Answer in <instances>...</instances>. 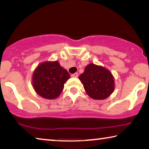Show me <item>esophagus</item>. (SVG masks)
<instances>
[{
	"label": "esophagus",
	"instance_id": "34e87169",
	"mask_svg": "<svg viewBox=\"0 0 149 149\" xmlns=\"http://www.w3.org/2000/svg\"><path fill=\"white\" fill-rule=\"evenodd\" d=\"M72 77H78V74L77 73H75L74 74H72Z\"/></svg>",
	"mask_w": 149,
	"mask_h": 149
}]
</instances>
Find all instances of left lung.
Masks as SVG:
<instances>
[{
    "label": "left lung",
    "instance_id": "8db88e82",
    "mask_svg": "<svg viewBox=\"0 0 149 149\" xmlns=\"http://www.w3.org/2000/svg\"><path fill=\"white\" fill-rule=\"evenodd\" d=\"M87 94L93 99L104 100L114 92V78L106 68L91 63L79 76Z\"/></svg>",
    "mask_w": 149,
    "mask_h": 149
}]
</instances>
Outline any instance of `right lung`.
Masks as SVG:
<instances>
[{"label":"right lung","mask_w":149,"mask_h":149,"mask_svg":"<svg viewBox=\"0 0 149 149\" xmlns=\"http://www.w3.org/2000/svg\"><path fill=\"white\" fill-rule=\"evenodd\" d=\"M69 73L58 61H45L37 65L32 75V85L37 95L46 99L59 97L64 84L70 79Z\"/></svg>","instance_id":"right-lung-1"}]
</instances>
